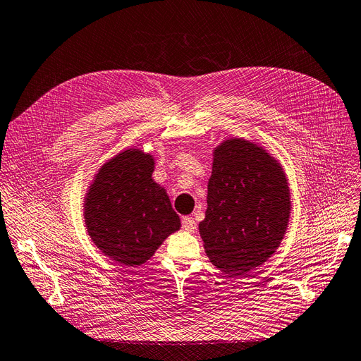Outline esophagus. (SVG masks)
<instances>
[{"label": "esophagus", "instance_id": "esophagus-1", "mask_svg": "<svg viewBox=\"0 0 361 361\" xmlns=\"http://www.w3.org/2000/svg\"><path fill=\"white\" fill-rule=\"evenodd\" d=\"M182 228L185 231H188V233H192V231L197 229V222L191 216H185V218H182Z\"/></svg>", "mask_w": 361, "mask_h": 361}]
</instances>
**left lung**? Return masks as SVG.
<instances>
[{"mask_svg": "<svg viewBox=\"0 0 361 361\" xmlns=\"http://www.w3.org/2000/svg\"><path fill=\"white\" fill-rule=\"evenodd\" d=\"M289 216V185L268 152L243 139L214 149L200 235L216 268L241 276L262 265L280 246Z\"/></svg>", "mask_w": 361, "mask_h": 361, "instance_id": "left-lung-1", "label": "left lung"}]
</instances>
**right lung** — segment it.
Here are the masks:
<instances>
[{
	"mask_svg": "<svg viewBox=\"0 0 361 361\" xmlns=\"http://www.w3.org/2000/svg\"><path fill=\"white\" fill-rule=\"evenodd\" d=\"M154 160L127 149L102 166L85 198V225L93 243L123 265L147 262L180 219L166 191L152 180Z\"/></svg>",
	"mask_w": 361,
	"mask_h": 361,
	"instance_id": "obj_1",
	"label": "right lung"
}]
</instances>
